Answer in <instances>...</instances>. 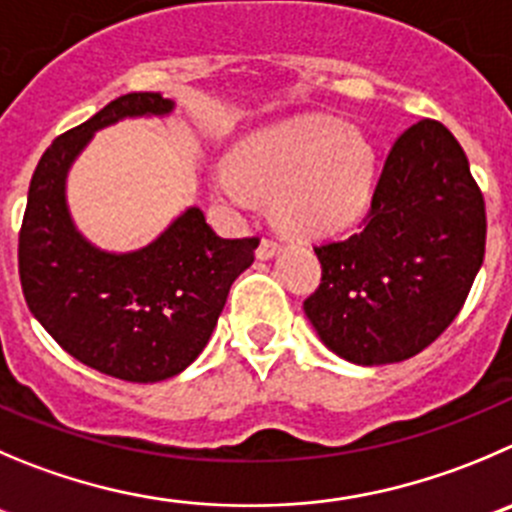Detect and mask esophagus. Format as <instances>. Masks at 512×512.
Wrapping results in <instances>:
<instances>
[{
  "mask_svg": "<svg viewBox=\"0 0 512 512\" xmlns=\"http://www.w3.org/2000/svg\"><path fill=\"white\" fill-rule=\"evenodd\" d=\"M276 253H279V243L271 241V238H264V241L259 243V248H256V259L269 261V259H274Z\"/></svg>",
  "mask_w": 512,
  "mask_h": 512,
  "instance_id": "1",
  "label": "esophagus"
}]
</instances>
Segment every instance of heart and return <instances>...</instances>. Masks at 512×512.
<instances>
[{"label":"heart","mask_w":512,"mask_h":512,"mask_svg":"<svg viewBox=\"0 0 512 512\" xmlns=\"http://www.w3.org/2000/svg\"><path fill=\"white\" fill-rule=\"evenodd\" d=\"M374 175L377 153L362 130L332 115H301L241 140L213 188L231 206L251 196L274 201L281 231L321 238L367 216Z\"/></svg>","instance_id":"obj_1"}]
</instances>
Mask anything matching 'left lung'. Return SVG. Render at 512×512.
<instances>
[{"mask_svg": "<svg viewBox=\"0 0 512 512\" xmlns=\"http://www.w3.org/2000/svg\"><path fill=\"white\" fill-rule=\"evenodd\" d=\"M485 201L465 150L437 120L394 140L359 233L321 243L304 311L342 359L379 367L430 347L465 304L485 256Z\"/></svg>", "mask_w": 512, "mask_h": 512, "instance_id": "1", "label": "left lung"}]
</instances>
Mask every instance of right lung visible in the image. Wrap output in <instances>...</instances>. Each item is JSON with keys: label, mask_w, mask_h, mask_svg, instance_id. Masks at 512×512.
I'll return each instance as SVG.
<instances>
[{"label": "right lung", "mask_w": 512, "mask_h": 512, "mask_svg": "<svg viewBox=\"0 0 512 512\" xmlns=\"http://www.w3.org/2000/svg\"><path fill=\"white\" fill-rule=\"evenodd\" d=\"M170 110L160 92H130L52 140L19 231V279L34 319L77 362L125 382H160L196 362L259 246V238L216 236L196 206L128 253L102 251L75 228L67 173L92 135Z\"/></svg>", "instance_id": "add662e5"}]
</instances>
